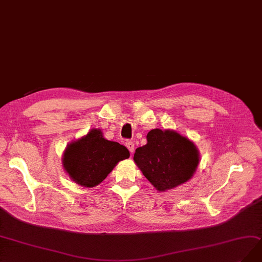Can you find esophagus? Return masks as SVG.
Returning a JSON list of instances; mask_svg holds the SVG:
<instances>
[{"label": "esophagus", "mask_w": 262, "mask_h": 262, "mask_svg": "<svg viewBox=\"0 0 262 262\" xmlns=\"http://www.w3.org/2000/svg\"><path fill=\"white\" fill-rule=\"evenodd\" d=\"M126 147H127V149L129 150L130 153L134 152V150H135V144H134L133 141H126Z\"/></svg>", "instance_id": "34e87169"}]
</instances>
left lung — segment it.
Masks as SVG:
<instances>
[{"label": "left lung", "mask_w": 262, "mask_h": 262, "mask_svg": "<svg viewBox=\"0 0 262 262\" xmlns=\"http://www.w3.org/2000/svg\"><path fill=\"white\" fill-rule=\"evenodd\" d=\"M134 161L151 185L160 192L189 181L200 163L194 142L173 129H152L147 144L136 149Z\"/></svg>", "instance_id": "obj_1"}]
</instances>
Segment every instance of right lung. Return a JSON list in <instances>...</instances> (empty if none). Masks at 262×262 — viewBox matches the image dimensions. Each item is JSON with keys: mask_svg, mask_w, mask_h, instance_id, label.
<instances>
[{"mask_svg": "<svg viewBox=\"0 0 262 262\" xmlns=\"http://www.w3.org/2000/svg\"><path fill=\"white\" fill-rule=\"evenodd\" d=\"M129 158L122 144L105 139L100 129L93 128L72 141L62 154V166L71 180L85 188L98 186L120 161Z\"/></svg>", "mask_w": 262, "mask_h": 262, "instance_id": "obj_1", "label": "right lung"}]
</instances>
